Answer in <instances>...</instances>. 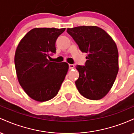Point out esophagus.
I'll use <instances>...</instances> for the list:
<instances>
[{
    "label": "esophagus",
    "mask_w": 134,
    "mask_h": 134,
    "mask_svg": "<svg viewBox=\"0 0 134 134\" xmlns=\"http://www.w3.org/2000/svg\"><path fill=\"white\" fill-rule=\"evenodd\" d=\"M69 69H72L74 68V65H73V64H69Z\"/></svg>",
    "instance_id": "obj_1"
}]
</instances>
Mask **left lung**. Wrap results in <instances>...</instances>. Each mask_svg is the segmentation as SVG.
<instances>
[{"mask_svg": "<svg viewBox=\"0 0 134 134\" xmlns=\"http://www.w3.org/2000/svg\"><path fill=\"white\" fill-rule=\"evenodd\" d=\"M81 51L87 53L84 65L76 66L79 77L75 82L83 96L98 100L111 88L118 72V52L105 31L94 26L67 28Z\"/></svg>", "mask_w": 134, "mask_h": 134, "instance_id": "obj_1", "label": "left lung"}]
</instances>
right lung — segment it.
I'll return each instance as SVG.
<instances>
[{"label":"right lung","mask_w":134,"mask_h":134,"mask_svg":"<svg viewBox=\"0 0 134 134\" xmlns=\"http://www.w3.org/2000/svg\"><path fill=\"white\" fill-rule=\"evenodd\" d=\"M65 28H34L23 37L14 57L18 81L26 93L37 101L57 94L69 69L66 62L48 60L56 53L55 42Z\"/></svg>","instance_id":"1"}]
</instances>
